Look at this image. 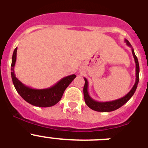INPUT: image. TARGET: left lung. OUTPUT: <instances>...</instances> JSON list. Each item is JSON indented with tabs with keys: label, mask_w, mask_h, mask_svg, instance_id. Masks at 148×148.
<instances>
[{
	"label": "left lung",
	"mask_w": 148,
	"mask_h": 148,
	"mask_svg": "<svg viewBox=\"0 0 148 148\" xmlns=\"http://www.w3.org/2000/svg\"><path fill=\"white\" fill-rule=\"evenodd\" d=\"M125 42L126 43L128 47H131L132 53H133V56L134 58L136 63V82L133 87H132L131 90H130V92H128L127 95L125 96H123L122 98L119 99H116L114 101H98L94 100L93 99L90 97V95H89L88 92V82L86 78H84V81H85V84H84V101L85 103L90 109L93 110L95 111H98V112H111V111L116 110L119 109L123 106L125 103H127L128 101L130 100V98L132 97L135 92L137 88L138 84V80H139V65H138V58L136 56L134 50H133V47H132L131 44L128 41L127 39L125 40Z\"/></svg>",
	"instance_id": "8db88e82"
}]
</instances>
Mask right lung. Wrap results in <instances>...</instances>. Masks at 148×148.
<instances>
[{"label":"right lung","mask_w":148,"mask_h":148,"mask_svg":"<svg viewBox=\"0 0 148 148\" xmlns=\"http://www.w3.org/2000/svg\"><path fill=\"white\" fill-rule=\"evenodd\" d=\"M16 47L13 52L12 58L11 65V75L13 84L18 94L23 98L27 102L32 105L40 107V108H48L55 105L61 100L64 90L70 85V84L76 77L75 75H70L61 78L58 82L52 87L46 89H34L27 87L23 84L21 81L16 78L15 75V62L17 56Z\"/></svg>","instance_id":"right-lung-1"}]
</instances>
